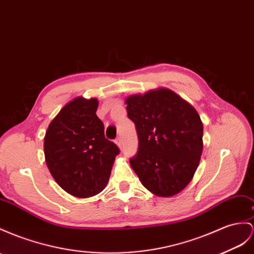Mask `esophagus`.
Here are the masks:
<instances>
[{"mask_svg": "<svg viewBox=\"0 0 254 254\" xmlns=\"http://www.w3.org/2000/svg\"><path fill=\"white\" fill-rule=\"evenodd\" d=\"M116 144H117V146L119 147V149H122V148H123V145H122V140H121V138H120V137L116 139Z\"/></svg>", "mask_w": 254, "mask_h": 254, "instance_id": "esophagus-1", "label": "esophagus"}]
</instances>
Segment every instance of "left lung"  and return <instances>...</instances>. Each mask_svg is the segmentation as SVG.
Wrapping results in <instances>:
<instances>
[{"label": "left lung", "mask_w": 254, "mask_h": 254, "mask_svg": "<svg viewBox=\"0 0 254 254\" xmlns=\"http://www.w3.org/2000/svg\"><path fill=\"white\" fill-rule=\"evenodd\" d=\"M138 151L129 164L148 191L171 197L191 183L203 152V122L190 103L167 88L126 99Z\"/></svg>", "instance_id": "obj_1"}]
</instances>
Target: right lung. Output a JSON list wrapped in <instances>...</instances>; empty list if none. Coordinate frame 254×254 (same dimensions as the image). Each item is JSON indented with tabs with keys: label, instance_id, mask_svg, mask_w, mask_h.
Wrapping results in <instances>:
<instances>
[{
	"label": "right lung",
	"instance_id": "1",
	"mask_svg": "<svg viewBox=\"0 0 254 254\" xmlns=\"http://www.w3.org/2000/svg\"><path fill=\"white\" fill-rule=\"evenodd\" d=\"M97 106L95 97H75L51 120L44 137L51 176L65 192L79 198L105 189L119 153V148L105 138Z\"/></svg>",
	"mask_w": 254,
	"mask_h": 254
}]
</instances>
